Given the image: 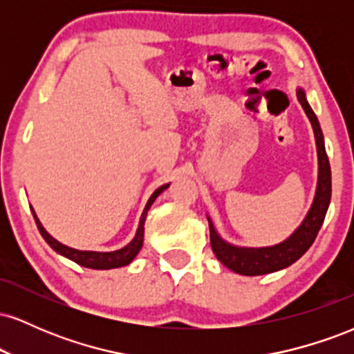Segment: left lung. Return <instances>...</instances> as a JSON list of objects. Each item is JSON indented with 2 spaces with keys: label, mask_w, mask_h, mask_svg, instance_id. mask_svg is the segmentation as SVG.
I'll list each match as a JSON object with an SVG mask.
<instances>
[{
  "label": "left lung",
  "mask_w": 354,
  "mask_h": 354,
  "mask_svg": "<svg viewBox=\"0 0 354 354\" xmlns=\"http://www.w3.org/2000/svg\"><path fill=\"white\" fill-rule=\"evenodd\" d=\"M298 101L310 118L313 129H315L316 148H318V161H319V176H318V188H316V196L313 201L310 213L306 214L304 221L298 230L291 234L286 241L279 243L276 246L270 248H236L233 245L223 241L214 231V226L209 221V241L213 253L226 268L238 274L245 276H259L273 273V271L283 270L298 261L301 256L310 250L318 231L323 225L324 216H326L328 206L331 200V168L330 160H328L326 149H324L323 133H321L318 118L310 104H308L306 96L303 89H298Z\"/></svg>",
  "instance_id": "obj_1"
}]
</instances>
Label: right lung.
Masks as SVG:
<instances>
[{
	"mask_svg": "<svg viewBox=\"0 0 354 354\" xmlns=\"http://www.w3.org/2000/svg\"><path fill=\"white\" fill-rule=\"evenodd\" d=\"M168 186L169 185L160 186V188H158L151 194V198H149L148 203H146L145 211H143V214H141V219H140V226H138L136 236L133 238V241L129 243V245H126L124 248H121V250L109 251V253H98V251H80V250H73V248H68V246L61 245L59 241H56L55 238L50 236V234L46 233V230H44L43 226H41L39 219L36 218L35 211H33V216H35L36 226H38L39 233H41V236L44 238V241H46L48 245H50L53 250L56 251V253L66 256V258H70L71 261L78 263V265L84 266V268H91V270H111V268H121V266L129 265V263H131L133 259H135V256L138 254V251L141 250V246H143L146 214H148V209L151 208L153 201L156 200V198L160 196V193H163V191L168 188Z\"/></svg>",
	"mask_w": 354,
	"mask_h": 354,
	"instance_id": "obj_1",
	"label": "right lung"
}]
</instances>
